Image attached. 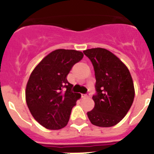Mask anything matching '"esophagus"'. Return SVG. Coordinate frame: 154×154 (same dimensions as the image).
Wrapping results in <instances>:
<instances>
[{
  "mask_svg": "<svg viewBox=\"0 0 154 154\" xmlns=\"http://www.w3.org/2000/svg\"><path fill=\"white\" fill-rule=\"evenodd\" d=\"M90 95H89V94H82V97H89Z\"/></svg>",
  "mask_w": 154,
  "mask_h": 154,
  "instance_id": "34e87169",
  "label": "esophagus"
}]
</instances>
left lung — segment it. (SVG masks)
Masks as SVG:
<instances>
[{
  "instance_id": "1",
  "label": "left lung",
  "mask_w": 154,
  "mask_h": 154,
  "mask_svg": "<svg viewBox=\"0 0 154 154\" xmlns=\"http://www.w3.org/2000/svg\"><path fill=\"white\" fill-rule=\"evenodd\" d=\"M94 65L97 94L94 108L87 112L92 124L111 127L119 123L134 102L135 90L126 65L110 51L102 48L83 51Z\"/></svg>"
}]
</instances>
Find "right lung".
Wrapping results in <instances>:
<instances>
[{"mask_svg":"<svg viewBox=\"0 0 154 154\" xmlns=\"http://www.w3.org/2000/svg\"><path fill=\"white\" fill-rule=\"evenodd\" d=\"M83 56L77 50L56 49L45 57L31 72L25 100L32 117L45 128L55 130L67 125L81 94L71 92L72 85L66 77ZM63 88L66 89L65 93Z\"/></svg>","mask_w":154,"mask_h":154,"instance_id":"right-lung-1","label":"right lung"}]
</instances>
